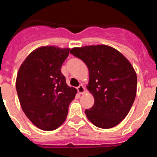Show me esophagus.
I'll return each instance as SVG.
<instances>
[{"label": "esophagus", "mask_w": 157, "mask_h": 157, "mask_svg": "<svg viewBox=\"0 0 157 157\" xmlns=\"http://www.w3.org/2000/svg\"><path fill=\"white\" fill-rule=\"evenodd\" d=\"M77 91H78L79 94H83L84 92H85V88H84V87H83L82 84H80L79 87H77Z\"/></svg>", "instance_id": "34e87169"}]
</instances>
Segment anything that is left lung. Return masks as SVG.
Here are the masks:
<instances>
[{"label":"left lung","instance_id":"left-lung-1","mask_svg":"<svg viewBox=\"0 0 157 157\" xmlns=\"http://www.w3.org/2000/svg\"><path fill=\"white\" fill-rule=\"evenodd\" d=\"M70 53L85 63L89 70L87 89L94 104L85 114L101 128L118 125L129 112L136 95L137 76L121 52L105 45L73 48Z\"/></svg>","mask_w":157,"mask_h":157}]
</instances>
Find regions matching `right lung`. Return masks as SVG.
Instances as JSON below:
<instances>
[{"label":"right lung","instance_id":"right-lung-1","mask_svg":"<svg viewBox=\"0 0 157 157\" xmlns=\"http://www.w3.org/2000/svg\"><path fill=\"white\" fill-rule=\"evenodd\" d=\"M70 49L43 46L31 52L20 67L16 90L23 112L36 127L52 131L60 126L77 89L61 73Z\"/></svg>","mask_w":157,"mask_h":157}]
</instances>
